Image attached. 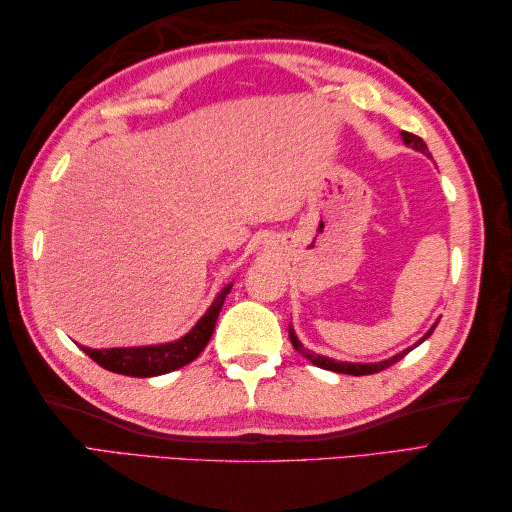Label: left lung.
<instances>
[{
	"label": "left lung",
	"instance_id": "1",
	"mask_svg": "<svg viewBox=\"0 0 512 512\" xmlns=\"http://www.w3.org/2000/svg\"><path fill=\"white\" fill-rule=\"evenodd\" d=\"M400 136H402V140H405V145H409V147H413L416 151H422V154H427V156H431L429 154V149H427V145H424V140L420 138V136H416V134H409V132H400ZM438 325V323H436ZM436 325H433V328L422 336V339L416 343V345H420L424 339H429L431 336V332L436 330ZM288 336H290V343H292V347H295V350L301 354V356H306L310 363H314L317 367H321V369H330V372H336V374H352V376H367V374H378V372H383V369H387V367H391L394 363H398L400 358H405V354L407 352H411L413 347H409V350H405V352H400V354H396L394 358H389V361H380V363H341V361H334V358H328V356H319V354H312V352H308L306 347H303L301 343H299V339L295 336V332H292V328H288Z\"/></svg>",
	"mask_w": 512,
	"mask_h": 512
}]
</instances>
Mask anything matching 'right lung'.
<instances>
[{
  "mask_svg": "<svg viewBox=\"0 0 512 512\" xmlns=\"http://www.w3.org/2000/svg\"><path fill=\"white\" fill-rule=\"evenodd\" d=\"M228 292H231V284L217 295L213 306L206 310V314L198 323H195V328L176 343L149 347H112V350H90V347H81V350L88 354L94 363L110 369L114 374L149 378L173 372V369H180L195 361L206 347V343L211 341L215 321L220 317V310L224 306Z\"/></svg>",
  "mask_w": 512,
  "mask_h": 512,
  "instance_id": "add662e5",
  "label": "right lung"
}]
</instances>
